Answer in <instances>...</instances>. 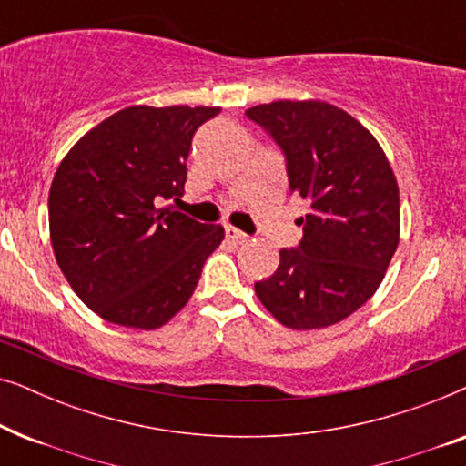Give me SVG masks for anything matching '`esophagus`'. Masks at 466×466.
Wrapping results in <instances>:
<instances>
[{"mask_svg":"<svg viewBox=\"0 0 466 466\" xmlns=\"http://www.w3.org/2000/svg\"><path fill=\"white\" fill-rule=\"evenodd\" d=\"M225 235H227V239L231 241V244H244V241L248 239V235L241 233L239 228H235V227H227Z\"/></svg>","mask_w":466,"mask_h":466,"instance_id":"obj_1","label":"esophagus"}]
</instances>
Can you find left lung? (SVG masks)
I'll return each mask as SVG.
<instances>
[{
  "instance_id": "left-lung-1",
  "label": "left lung",
  "mask_w": 466,
  "mask_h": 466,
  "mask_svg": "<svg viewBox=\"0 0 466 466\" xmlns=\"http://www.w3.org/2000/svg\"><path fill=\"white\" fill-rule=\"evenodd\" d=\"M246 116L276 139L290 193L309 203L299 248L254 284L284 327L324 329L362 308L397 252L399 187L388 158L359 120L327 101H271Z\"/></svg>"
}]
</instances>
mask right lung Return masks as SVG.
<instances>
[{"label": "right lung", "instance_id": "1", "mask_svg": "<svg viewBox=\"0 0 466 466\" xmlns=\"http://www.w3.org/2000/svg\"><path fill=\"white\" fill-rule=\"evenodd\" d=\"M220 107L131 106L63 158L50 184L55 258L86 308L112 324L158 329L188 303L225 239L163 199L182 197L195 131Z\"/></svg>", "mask_w": 466, "mask_h": 466}]
</instances>
